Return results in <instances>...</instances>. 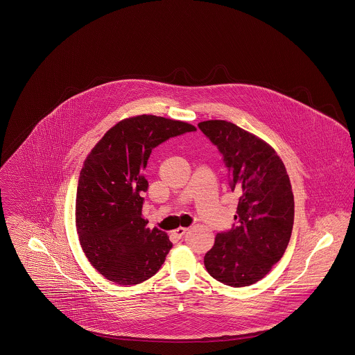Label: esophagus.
Listing matches in <instances>:
<instances>
[{
	"label": "esophagus",
	"instance_id": "34e87169",
	"mask_svg": "<svg viewBox=\"0 0 355 355\" xmlns=\"http://www.w3.org/2000/svg\"><path fill=\"white\" fill-rule=\"evenodd\" d=\"M187 230H189L187 227H178L177 230H174V232H173V234H174L177 238H180V239H181V238L184 236V234H186V231H187Z\"/></svg>",
	"mask_w": 355,
	"mask_h": 355
}]
</instances>
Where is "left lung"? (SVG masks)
<instances>
[{"instance_id": "8db88e82", "label": "left lung", "mask_w": 355, "mask_h": 355, "mask_svg": "<svg viewBox=\"0 0 355 355\" xmlns=\"http://www.w3.org/2000/svg\"><path fill=\"white\" fill-rule=\"evenodd\" d=\"M219 150L230 187L239 196L236 226L218 232L205 267L215 280L241 288L261 280L291 239L295 200L283 161L267 142L225 120L199 123Z\"/></svg>"}]
</instances>
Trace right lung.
I'll return each instance as SVG.
<instances>
[{"label": "right lung", "mask_w": 355, "mask_h": 355, "mask_svg": "<svg viewBox=\"0 0 355 355\" xmlns=\"http://www.w3.org/2000/svg\"><path fill=\"white\" fill-rule=\"evenodd\" d=\"M197 129L153 114L125 119L111 128L85 158L76 193L75 220L89 263L105 279L136 285L155 276L173 244L146 227L144 169L152 150L171 137Z\"/></svg>", "instance_id": "right-lung-1"}]
</instances>
